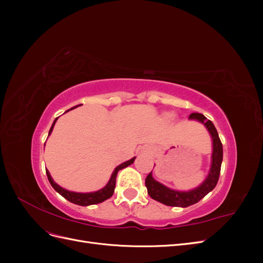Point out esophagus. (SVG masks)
Returning <instances> with one entry per match:
<instances>
[{"instance_id":"esophagus-1","label":"esophagus","mask_w":263,"mask_h":263,"mask_svg":"<svg viewBox=\"0 0 263 263\" xmlns=\"http://www.w3.org/2000/svg\"><path fill=\"white\" fill-rule=\"evenodd\" d=\"M142 153H151V148L150 147L144 148V150H142Z\"/></svg>"}]
</instances>
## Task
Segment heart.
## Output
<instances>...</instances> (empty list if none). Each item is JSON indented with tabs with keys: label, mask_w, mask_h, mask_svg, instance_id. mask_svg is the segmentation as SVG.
I'll return each mask as SVG.
<instances>
[{
	"label": "heart",
	"mask_w": 263,
	"mask_h": 263,
	"mask_svg": "<svg viewBox=\"0 0 263 263\" xmlns=\"http://www.w3.org/2000/svg\"><path fill=\"white\" fill-rule=\"evenodd\" d=\"M165 118L168 119V121H171V119H173L174 118V115L173 114H171V113H168L165 115Z\"/></svg>",
	"instance_id": "obj_1"
}]
</instances>
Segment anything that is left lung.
I'll return each mask as SVG.
<instances>
[{"label": "left lung", "mask_w": 263, "mask_h": 263, "mask_svg": "<svg viewBox=\"0 0 263 263\" xmlns=\"http://www.w3.org/2000/svg\"><path fill=\"white\" fill-rule=\"evenodd\" d=\"M189 119L190 121H196L203 124L210 134L212 139L211 166L208 176H206L201 184L187 191H180L168 187L162 184V183L157 181L153 177V171H151L145 181L148 194L155 201L160 202L166 206L187 208V206L193 205L198 201H201L205 195H208L211 191H213L218 182L220 166L222 162V145L220 142L218 133L216 128H215L214 124L209 121L203 114L192 113L190 115Z\"/></svg>", "instance_id": "left-lung-1"}]
</instances>
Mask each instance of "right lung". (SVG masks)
I'll use <instances>...</instances> for the list:
<instances>
[{"label":"right lung","instance_id":"add662e5","mask_svg":"<svg viewBox=\"0 0 263 263\" xmlns=\"http://www.w3.org/2000/svg\"><path fill=\"white\" fill-rule=\"evenodd\" d=\"M79 105L77 106H73L71 107L70 109H68L67 112H69V110L73 109L76 107H78ZM65 112V113H67ZM58 118H55L52 125H51V128L49 130V135L52 133V129H53V126L55 124V122H57ZM135 159H136V157H134L132 159H129V160H127L123 163H121L119 165H117L116 168L114 169L112 176H110L108 182L106 183V185L104 187H102L98 191H94V192H86V193H82V192H73V191H69L65 187L60 186L59 184H57L52 179V177L50 176V172L46 169V173H47V177H48V180L50 182L51 186L57 191V192L66 198V200H68L69 202L73 203V204H77V205H81V206H89V205H93V204H99V203H102L106 201L107 198H109L110 196L113 195L114 193V190H115V183H116V177H117V173L119 170H122L124 168H126V166L130 165L132 163H134Z\"/></svg>","mask_w":263,"mask_h":263}]
</instances>
